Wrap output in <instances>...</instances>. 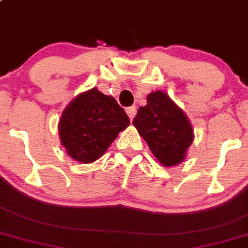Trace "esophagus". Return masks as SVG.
Wrapping results in <instances>:
<instances>
[{"mask_svg": "<svg viewBox=\"0 0 248 248\" xmlns=\"http://www.w3.org/2000/svg\"><path fill=\"white\" fill-rule=\"evenodd\" d=\"M126 112H127L130 120L132 121V120H134L135 116H136V107H134V106H132V107H128L127 109H126Z\"/></svg>", "mask_w": 248, "mask_h": 248, "instance_id": "esophagus-1", "label": "esophagus"}]
</instances>
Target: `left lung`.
<instances>
[{
  "instance_id": "left-lung-1",
  "label": "left lung",
  "mask_w": 248,
  "mask_h": 248,
  "mask_svg": "<svg viewBox=\"0 0 248 248\" xmlns=\"http://www.w3.org/2000/svg\"><path fill=\"white\" fill-rule=\"evenodd\" d=\"M132 124L165 166L182 163L194 137L184 112L161 91L147 95V105L139 108Z\"/></svg>"
}]
</instances>
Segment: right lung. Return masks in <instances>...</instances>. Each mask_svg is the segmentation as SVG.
<instances>
[{
  "instance_id": "add662e5",
  "label": "right lung",
  "mask_w": 248,
  "mask_h": 248,
  "mask_svg": "<svg viewBox=\"0 0 248 248\" xmlns=\"http://www.w3.org/2000/svg\"><path fill=\"white\" fill-rule=\"evenodd\" d=\"M128 124L130 118L117 101L93 88L76 97L64 109L60 140L70 157L93 163Z\"/></svg>"
}]
</instances>
